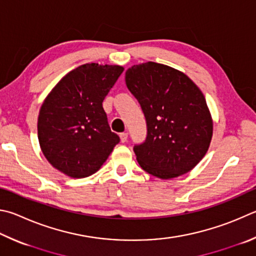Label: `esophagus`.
Instances as JSON below:
<instances>
[{"label":"esophagus","instance_id":"34e87169","mask_svg":"<svg viewBox=\"0 0 256 256\" xmlns=\"http://www.w3.org/2000/svg\"><path fill=\"white\" fill-rule=\"evenodd\" d=\"M120 141H122L123 143L126 142V141H128V133H125V132L120 133Z\"/></svg>","mask_w":256,"mask_h":256}]
</instances>
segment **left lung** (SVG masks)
<instances>
[{
	"label": "left lung",
	"instance_id": "1",
	"mask_svg": "<svg viewBox=\"0 0 256 256\" xmlns=\"http://www.w3.org/2000/svg\"><path fill=\"white\" fill-rule=\"evenodd\" d=\"M128 90L146 122V138L133 148L148 174L171 179L187 174L210 144L212 120L205 97L184 74L148 62L125 72Z\"/></svg>",
	"mask_w": 256,
	"mask_h": 256
}]
</instances>
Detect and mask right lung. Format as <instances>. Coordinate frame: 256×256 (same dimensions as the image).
I'll return each mask as SVG.
<instances>
[{
  "mask_svg": "<svg viewBox=\"0 0 256 256\" xmlns=\"http://www.w3.org/2000/svg\"><path fill=\"white\" fill-rule=\"evenodd\" d=\"M124 68L82 64L68 72L44 100L38 138L52 166L72 178L95 174L120 142L110 131L103 100Z\"/></svg>",
  "mask_w": 256,
  "mask_h": 256,
  "instance_id": "obj_1",
  "label": "right lung"
}]
</instances>
